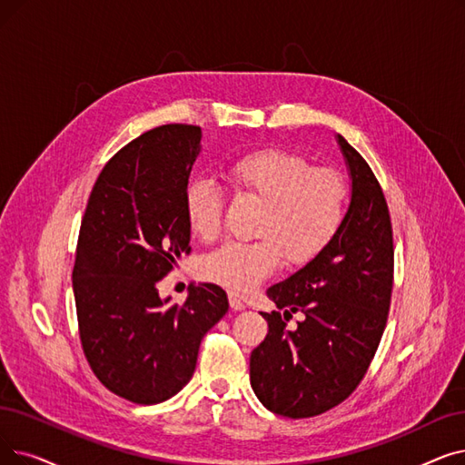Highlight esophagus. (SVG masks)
Returning <instances> with one entry per match:
<instances>
[{
	"mask_svg": "<svg viewBox=\"0 0 465 465\" xmlns=\"http://www.w3.org/2000/svg\"><path fill=\"white\" fill-rule=\"evenodd\" d=\"M230 308L233 310V312H241V310H245L247 306H245V302L241 300L237 294H230Z\"/></svg>",
	"mask_w": 465,
	"mask_h": 465,
	"instance_id": "1",
	"label": "esophagus"
}]
</instances>
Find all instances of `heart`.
<instances>
[{
  "label": "heart",
  "mask_w": 465,
  "mask_h": 465,
  "mask_svg": "<svg viewBox=\"0 0 465 465\" xmlns=\"http://www.w3.org/2000/svg\"><path fill=\"white\" fill-rule=\"evenodd\" d=\"M232 192L262 203L256 241H228L205 254L203 279L235 294L251 292L272 277L282 258L289 266H306L329 247L344 222L350 186L334 167H313L296 152L264 148L232 159L224 169ZM190 232L211 241L224 216V193L211 180L195 178L184 192Z\"/></svg>",
  "instance_id": "1"
}]
</instances>
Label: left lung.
<instances>
[{"mask_svg":"<svg viewBox=\"0 0 465 465\" xmlns=\"http://www.w3.org/2000/svg\"><path fill=\"white\" fill-rule=\"evenodd\" d=\"M351 173V203L329 247L268 289L282 310L262 313L251 386L268 411L312 418L338 407L365 378L386 329L393 289V228L386 195L362 155L338 136ZM305 319L291 331L292 312Z\"/></svg>","mask_w":465,"mask_h":465,"instance_id":"left-lung-1","label":"left lung"}]
</instances>
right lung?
Here are the masks:
<instances>
[{"label": "right lung", "mask_w": 465, "mask_h": 465, "mask_svg": "<svg viewBox=\"0 0 465 465\" xmlns=\"http://www.w3.org/2000/svg\"><path fill=\"white\" fill-rule=\"evenodd\" d=\"M197 125L169 124L121 148L100 171L79 228L72 272L79 340L104 388L157 405L190 381L199 344L226 315L218 285L184 304L155 285L192 252L184 192L199 153Z\"/></svg>", "instance_id": "right-lung-1"}]
</instances>
